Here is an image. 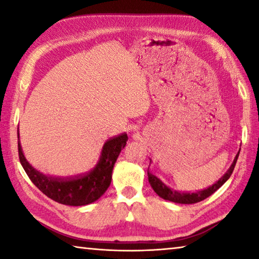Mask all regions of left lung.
<instances>
[{
    "label": "left lung",
    "mask_w": 259,
    "mask_h": 259,
    "mask_svg": "<svg viewBox=\"0 0 259 259\" xmlns=\"http://www.w3.org/2000/svg\"><path fill=\"white\" fill-rule=\"evenodd\" d=\"M239 153H240V151H239ZM239 153L236 154L233 163H232V165L230 166V169L224 174V176L219 179L217 183H214L213 185L209 186L208 188H205V190H202V191H198L195 193H181L178 191H175V190H172V188H170L166 185H164V184L162 183L156 176H154V175H152L147 171L148 182H150L151 186L153 187V190H154L156 194L166 201H171V202L183 203V204H193V203L200 202V201L207 199L208 196H210L212 193L216 192L218 188L221 187L223 184H224L227 179L231 177V175L234 170L236 161H238Z\"/></svg>",
    "instance_id": "1"
}]
</instances>
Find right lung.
Segmentation results:
<instances>
[{
    "mask_svg": "<svg viewBox=\"0 0 259 259\" xmlns=\"http://www.w3.org/2000/svg\"><path fill=\"white\" fill-rule=\"evenodd\" d=\"M128 136L122 134L108 139L103 147L98 163L89 172L74 177H49L34 169L21 151L18 142L20 163L30 181L48 198L66 205H85L95 202L102 196L112 181L113 166L122 148H124Z\"/></svg>",
    "mask_w": 259,
    "mask_h": 259,
    "instance_id": "obj_1",
    "label": "right lung"
}]
</instances>
